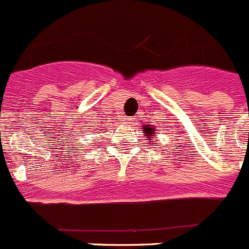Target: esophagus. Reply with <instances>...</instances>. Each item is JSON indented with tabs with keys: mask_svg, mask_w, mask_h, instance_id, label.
Listing matches in <instances>:
<instances>
[{
	"mask_svg": "<svg viewBox=\"0 0 249 249\" xmlns=\"http://www.w3.org/2000/svg\"><path fill=\"white\" fill-rule=\"evenodd\" d=\"M123 122H124V123H127V124H131V123H133V118L124 117V118H123Z\"/></svg>",
	"mask_w": 249,
	"mask_h": 249,
	"instance_id": "esophagus-1",
	"label": "esophagus"
}]
</instances>
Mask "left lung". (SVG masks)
<instances>
[{"mask_svg": "<svg viewBox=\"0 0 249 249\" xmlns=\"http://www.w3.org/2000/svg\"><path fill=\"white\" fill-rule=\"evenodd\" d=\"M142 131H144V133H146V138H151V135H155L156 132L155 129H153V127H149V126H144V128L142 129ZM155 144V143H152Z\"/></svg>", "mask_w": 249, "mask_h": 249, "instance_id": "8db88e82", "label": "left lung"}]
</instances>
